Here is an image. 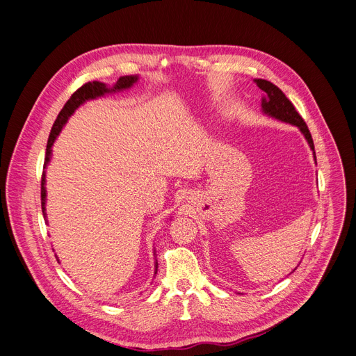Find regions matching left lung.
Segmentation results:
<instances>
[{
    "label": "left lung",
    "instance_id": "1",
    "mask_svg": "<svg viewBox=\"0 0 356 356\" xmlns=\"http://www.w3.org/2000/svg\"><path fill=\"white\" fill-rule=\"evenodd\" d=\"M255 83L265 92V98H262L264 113L273 118L281 120L284 122L296 125L305 135V138L309 143L311 149L314 151V156H315V147H314V141H312V135H311L304 118L298 114L293 104L286 98V95L277 86H273L272 83H269V81L255 79Z\"/></svg>",
    "mask_w": 356,
    "mask_h": 356
}]
</instances>
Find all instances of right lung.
I'll list each match as a JSON object with an SVG mask.
<instances>
[{
	"mask_svg": "<svg viewBox=\"0 0 356 356\" xmlns=\"http://www.w3.org/2000/svg\"><path fill=\"white\" fill-rule=\"evenodd\" d=\"M136 81V76H132V75H127V76H120V79L117 81L115 87L111 90V91H115V90H124V88H128L131 87L134 83ZM109 90L105 87V84L99 83V81H90V83H86L83 87H79L72 95L71 98L67 101V104L64 105V108L61 109V113L58 114L56 122H54L52 128H51V132H49V136H48V143H47V156H45V162H44V168L49 161V154H51V147L54 144V141H56L57 135L60 134L63 125L67 122L68 117L75 111V109L83 104L84 101L87 99H91V98H97L105 92H108ZM45 172H42V177H41V207H42V213L45 215ZM158 268V264L156 266Z\"/></svg>",
	"mask_w": 356,
	"mask_h": 356,
	"instance_id": "obj_1",
	"label": "right lung"
}]
</instances>
